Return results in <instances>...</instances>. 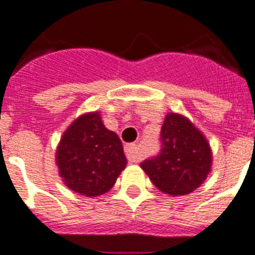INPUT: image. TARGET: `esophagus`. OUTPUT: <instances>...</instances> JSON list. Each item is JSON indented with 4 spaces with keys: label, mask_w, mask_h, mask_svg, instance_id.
<instances>
[{
    "label": "esophagus",
    "mask_w": 255,
    "mask_h": 255,
    "mask_svg": "<svg viewBox=\"0 0 255 255\" xmlns=\"http://www.w3.org/2000/svg\"><path fill=\"white\" fill-rule=\"evenodd\" d=\"M125 154L128 161L129 162H138L139 161V154H138V148L135 143H129L125 146Z\"/></svg>",
    "instance_id": "obj_1"
}]
</instances>
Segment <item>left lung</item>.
Returning a JSON list of instances; mask_svg holds the SVG:
<instances>
[{"instance_id": "8db88e82", "label": "left lung", "mask_w": 255, "mask_h": 255, "mask_svg": "<svg viewBox=\"0 0 255 255\" xmlns=\"http://www.w3.org/2000/svg\"><path fill=\"white\" fill-rule=\"evenodd\" d=\"M160 143L158 154L141 162L153 184L172 196L195 191L211 171L207 139L187 118L171 113L162 124Z\"/></svg>"}]
</instances>
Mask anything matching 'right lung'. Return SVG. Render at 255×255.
I'll use <instances>...</instances> for the list:
<instances>
[{
    "mask_svg": "<svg viewBox=\"0 0 255 255\" xmlns=\"http://www.w3.org/2000/svg\"><path fill=\"white\" fill-rule=\"evenodd\" d=\"M63 181L72 191L94 198L110 191L126 166L120 137L105 128L99 113L79 117L63 134L56 152Z\"/></svg>",
    "mask_w": 255,
    "mask_h": 255,
    "instance_id": "right-lung-1",
    "label": "right lung"
}]
</instances>
